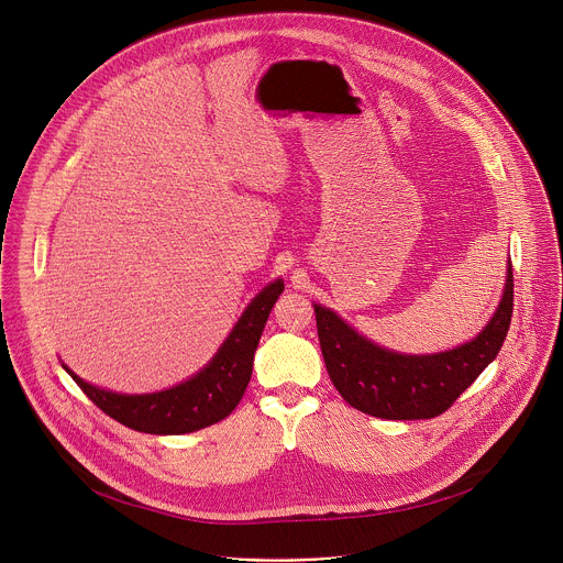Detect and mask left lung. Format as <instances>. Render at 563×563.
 I'll return each mask as SVG.
<instances>
[{
  "label": "left lung",
  "instance_id": "obj_1",
  "mask_svg": "<svg viewBox=\"0 0 563 563\" xmlns=\"http://www.w3.org/2000/svg\"><path fill=\"white\" fill-rule=\"evenodd\" d=\"M512 265L488 325L470 343L439 354H398L361 336L345 320L313 305L320 350L334 387L365 415L389 421L434 419L476 380L499 354L512 318Z\"/></svg>",
  "mask_w": 563,
  "mask_h": 563
}]
</instances>
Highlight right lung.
I'll list each match as a JSON object with an SVG mask.
<instances>
[{
	"label": "right lung",
	"instance_id": "1",
	"mask_svg": "<svg viewBox=\"0 0 563 563\" xmlns=\"http://www.w3.org/2000/svg\"><path fill=\"white\" fill-rule=\"evenodd\" d=\"M283 280L267 285L238 318L216 356L189 380L153 394H118L96 387L62 365L93 404L118 423L146 434H187L229 417L243 398L254 369V352L283 294Z\"/></svg>",
	"mask_w": 563,
	"mask_h": 563
}]
</instances>
